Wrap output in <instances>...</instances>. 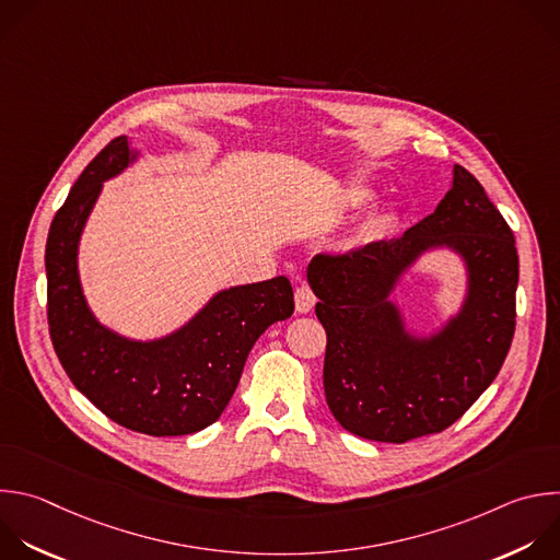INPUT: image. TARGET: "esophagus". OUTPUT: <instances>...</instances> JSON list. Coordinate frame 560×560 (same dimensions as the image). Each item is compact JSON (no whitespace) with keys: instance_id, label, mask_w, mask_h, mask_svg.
I'll use <instances>...</instances> for the list:
<instances>
[{"instance_id":"34e87169","label":"esophagus","mask_w":560,"mask_h":560,"mask_svg":"<svg viewBox=\"0 0 560 560\" xmlns=\"http://www.w3.org/2000/svg\"><path fill=\"white\" fill-rule=\"evenodd\" d=\"M294 301H296V312L299 314H307L314 307L316 296H314L310 285H299L296 292H294Z\"/></svg>"}]
</instances>
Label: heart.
Wrapping results in <instances>:
<instances>
[{
  "label": "heart",
  "mask_w": 560,
  "mask_h": 560,
  "mask_svg": "<svg viewBox=\"0 0 560 560\" xmlns=\"http://www.w3.org/2000/svg\"><path fill=\"white\" fill-rule=\"evenodd\" d=\"M369 198V194H362V200H366ZM389 222H392V218L389 215H378V218H374V220H371V229H374V231H383V229H387L389 226Z\"/></svg>",
  "instance_id": "heart-1"
}]
</instances>
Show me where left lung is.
I'll return each instance as SVG.
<instances>
[{"mask_svg": "<svg viewBox=\"0 0 560 560\" xmlns=\"http://www.w3.org/2000/svg\"><path fill=\"white\" fill-rule=\"evenodd\" d=\"M459 252L469 270L460 314L438 335L416 339L388 296L429 247ZM327 334L323 387L338 424L364 440L405 444L442 433L490 387L516 325L514 235L479 179L453 166L451 191L405 235L307 266Z\"/></svg>", "mask_w": 560, "mask_h": 560, "instance_id": "1", "label": "left lung"}]
</instances>
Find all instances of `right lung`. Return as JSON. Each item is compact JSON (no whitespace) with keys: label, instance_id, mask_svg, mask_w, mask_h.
I'll use <instances>...</instances> for the list:
<instances>
[{"label":"right lung","instance_id":"1","mask_svg":"<svg viewBox=\"0 0 560 560\" xmlns=\"http://www.w3.org/2000/svg\"><path fill=\"white\" fill-rule=\"evenodd\" d=\"M136 160L114 138L79 175L57 211L48 244V325L72 385L116 424L153 435L211 427L231 402L257 338L294 312L285 277L218 292L177 331L140 342L103 327L90 312L77 270L79 240L103 182Z\"/></svg>","mask_w":560,"mask_h":560}]
</instances>
